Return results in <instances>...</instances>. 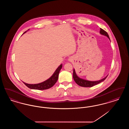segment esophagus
Returning a JSON list of instances; mask_svg holds the SVG:
<instances>
[{
	"mask_svg": "<svg viewBox=\"0 0 129 129\" xmlns=\"http://www.w3.org/2000/svg\"><path fill=\"white\" fill-rule=\"evenodd\" d=\"M71 60H72V59H71V58H69V61H71Z\"/></svg>",
	"mask_w": 129,
	"mask_h": 129,
	"instance_id": "obj_1",
	"label": "esophagus"
}]
</instances>
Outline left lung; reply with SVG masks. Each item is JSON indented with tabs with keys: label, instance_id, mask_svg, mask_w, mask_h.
<instances>
[{
	"label": "left lung",
	"instance_id": "1",
	"mask_svg": "<svg viewBox=\"0 0 129 129\" xmlns=\"http://www.w3.org/2000/svg\"><path fill=\"white\" fill-rule=\"evenodd\" d=\"M100 33L102 35H104V36H107L110 39L109 35H108V33H107V32H106L102 28H100ZM107 77V76L105 77V78L101 79V80L97 81H89L81 79L79 77H78L75 73L74 69V72H73V78H74V81L77 85H78L79 86H83V87H92L93 86L96 85L99 83H100L101 82L104 81L106 78Z\"/></svg>",
	"mask_w": 129,
	"mask_h": 129
}]
</instances>
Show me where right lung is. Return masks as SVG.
Segmentation results:
<instances>
[{"mask_svg": "<svg viewBox=\"0 0 129 129\" xmlns=\"http://www.w3.org/2000/svg\"><path fill=\"white\" fill-rule=\"evenodd\" d=\"M26 32V31H25L24 33H25ZM62 67V65L61 64L57 68V69L55 70V73L50 78L42 83L37 84H28L24 82L23 83H24L25 86L31 89H38V90H44V89L50 88L54 86L55 84V83L56 82V81H57L58 78V74L60 70L61 69Z\"/></svg>", "mask_w": 129, "mask_h": 129, "instance_id": "1", "label": "right lung"}]
</instances>
